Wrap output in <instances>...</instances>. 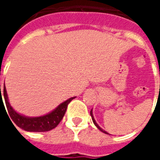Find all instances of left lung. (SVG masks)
Returning <instances> with one entry per match:
<instances>
[{
    "label": "left lung",
    "mask_w": 160,
    "mask_h": 160,
    "mask_svg": "<svg viewBox=\"0 0 160 160\" xmlns=\"http://www.w3.org/2000/svg\"><path fill=\"white\" fill-rule=\"evenodd\" d=\"M90 114H91V117H92V122H93V123L95 124V126H96V127H97L98 128V129H99V130L102 131V132H103V133H104V134H108V133H107V132H106V131L103 130V129H102V128H101L99 127V126H98V123H97V122H96V121H95V119H94V118H93V115H92V111H91Z\"/></svg>",
    "instance_id": "obj_1"
}]
</instances>
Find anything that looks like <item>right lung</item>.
<instances>
[{"label":"right lung","instance_id":"1","mask_svg":"<svg viewBox=\"0 0 160 160\" xmlns=\"http://www.w3.org/2000/svg\"><path fill=\"white\" fill-rule=\"evenodd\" d=\"M2 96L4 97V99H5L6 106H7L8 112L10 116L9 118H12L13 122L18 127L22 128L24 130L29 131V132H46V131H49L53 128H55L59 124L60 122L62 121L63 116L65 115L67 108H68V104L72 101V99L75 98H70L68 100L64 101L63 103L59 104L54 111L49 112L48 114L43 115L41 117L29 118V117H26L24 115L19 114L13 110V108L11 106V104L9 103L5 85L3 87V92L2 93L1 92L0 85V104L2 103V105H4Z\"/></svg>","mask_w":160,"mask_h":160}]
</instances>
